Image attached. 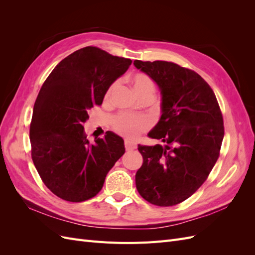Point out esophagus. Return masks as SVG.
Listing matches in <instances>:
<instances>
[{
  "label": "esophagus",
  "mask_w": 255,
  "mask_h": 255,
  "mask_svg": "<svg viewBox=\"0 0 255 255\" xmlns=\"http://www.w3.org/2000/svg\"><path fill=\"white\" fill-rule=\"evenodd\" d=\"M125 145H126V149H127V151L135 150V149L137 148V144H136V142H134V141H130V140H128V139H126V141H125Z\"/></svg>",
  "instance_id": "obj_1"
}]
</instances>
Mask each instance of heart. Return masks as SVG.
<instances>
[{
    "label": "heart",
    "mask_w": 255,
    "mask_h": 255,
    "mask_svg": "<svg viewBox=\"0 0 255 255\" xmlns=\"http://www.w3.org/2000/svg\"><path fill=\"white\" fill-rule=\"evenodd\" d=\"M130 83H132L133 89L137 97L145 94V92H152V94H154L155 86H154V82L148 75L143 73H137L130 78ZM117 85L118 83L116 82L112 84L109 89H107L104 97L105 102L110 101L112 94L117 88ZM112 127L116 132L122 135L128 137H136L148 128V122H146L144 118L139 117V116L120 113L112 118Z\"/></svg>",
    "instance_id": "b5f03b06"
}]
</instances>
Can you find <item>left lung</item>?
<instances>
[{
  "instance_id": "obj_1",
  "label": "left lung",
  "mask_w": 255,
  "mask_h": 255,
  "mask_svg": "<svg viewBox=\"0 0 255 255\" xmlns=\"http://www.w3.org/2000/svg\"><path fill=\"white\" fill-rule=\"evenodd\" d=\"M134 66L160 90L161 116L148 135L165 142L138 144L143 163L136 188L154 205L172 206L195 194L217 161L222 114L213 89L195 71L163 60H134Z\"/></svg>"
}]
</instances>
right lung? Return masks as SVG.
<instances>
[{
	"mask_svg": "<svg viewBox=\"0 0 255 255\" xmlns=\"http://www.w3.org/2000/svg\"><path fill=\"white\" fill-rule=\"evenodd\" d=\"M130 64L86 47L61 60L43 83L29 128L32 158L45 186L60 199L83 202L95 197L125 154V141L111 130L90 143L84 123Z\"/></svg>",
	"mask_w": 255,
	"mask_h": 255,
	"instance_id": "right-lung-1",
	"label": "right lung"
}]
</instances>
